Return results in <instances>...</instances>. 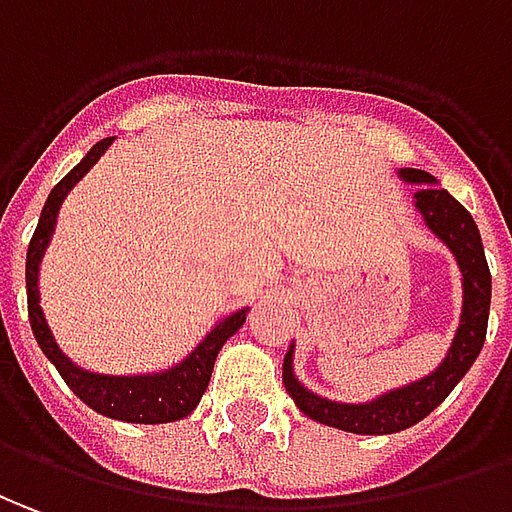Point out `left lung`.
<instances>
[{
    "label": "left lung",
    "instance_id": "obj_1",
    "mask_svg": "<svg viewBox=\"0 0 512 512\" xmlns=\"http://www.w3.org/2000/svg\"><path fill=\"white\" fill-rule=\"evenodd\" d=\"M398 178L410 186H421L412 195V209L421 217L426 231L440 239L454 262L460 267V284H463V306H460V326L451 337L446 357L440 359L435 370L415 379L410 384H401L393 390H384L382 396L370 401H331L326 396H317L306 384L295 376V340L284 354L281 379L287 393L295 401V407L309 415L317 424L334 426L354 435H393L401 429H410L418 421H424L429 412L443 404L477 362L485 331H488V312H491V270L485 262V248L474 217L440 189L435 175L424 169H398Z\"/></svg>",
    "mask_w": 512,
    "mask_h": 512
}]
</instances>
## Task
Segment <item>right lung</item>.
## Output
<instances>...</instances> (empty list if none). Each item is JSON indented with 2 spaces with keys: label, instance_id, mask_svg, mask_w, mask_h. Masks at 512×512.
I'll use <instances>...</instances> for the list:
<instances>
[{
  "label": "right lung",
  "instance_id": "1",
  "mask_svg": "<svg viewBox=\"0 0 512 512\" xmlns=\"http://www.w3.org/2000/svg\"><path fill=\"white\" fill-rule=\"evenodd\" d=\"M114 144L111 139L97 142L77 167L63 178L52 192H49L47 203L38 217V228H35L30 248H27V312H30V326L44 357L58 368L63 382L74 390V396L83 404H88L94 412H100L105 418L114 421H128V424H169V421H181L189 412L200 404V398L206 393L214 370V359L222 351V345L234 337L236 331L245 326L248 320V306L236 309L231 315H222L214 326H211L200 343L178 359L175 365L164 370H150V373H94V370L80 368L66 351H63L55 334L49 329L44 306H41V262L47 253L55 225H58V211H61L63 200L72 192L77 183L86 178V172L102 158V153Z\"/></svg>",
  "mask_w": 512,
  "mask_h": 512
}]
</instances>
